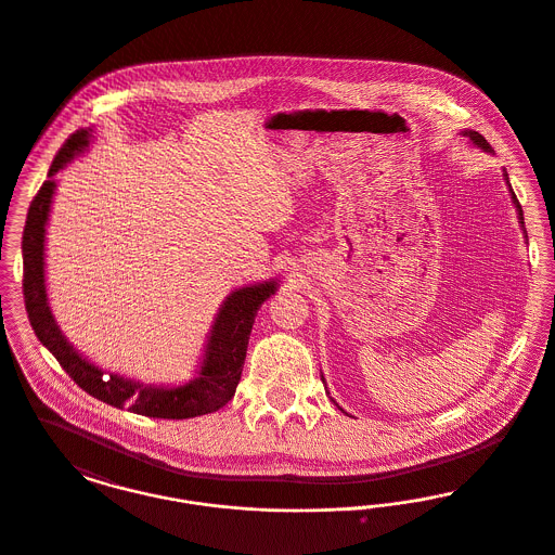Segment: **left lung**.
I'll return each mask as SVG.
<instances>
[{"label": "left lung", "instance_id": "left-lung-1", "mask_svg": "<svg viewBox=\"0 0 555 555\" xmlns=\"http://www.w3.org/2000/svg\"><path fill=\"white\" fill-rule=\"evenodd\" d=\"M464 137H468L470 139V143L478 147V150H482V152H487V154H493V150H491V145L487 143V139L480 134V132L476 131H462ZM503 181H505V185H507V191H509V197H512V204H514V208H516V214H518V222H520V227H522V233H525V238L527 237V229H525V214H522V206L518 204V199H516V195H514V191H512V185H509V177H507V172L503 170ZM322 380H324V376H322ZM335 401V399H333Z\"/></svg>", "mask_w": 555, "mask_h": 555}]
</instances>
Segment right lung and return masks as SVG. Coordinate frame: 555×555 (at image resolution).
Wrapping results in <instances>:
<instances>
[{
    "mask_svg": "<svg viewBox=\"0 0 555 555\" xmlns=\"http://www.w3.org/2000/svg\"><path fill=\"white\" fill-rule=\"evenodd\" d=\"M93 141V129L75 132L53 158L48 181L41 185L28 208L23 235L25 264V306L37 339L46 345L68 372V376L89 396L114 408H129L134 414L150 418L183 421L220 410L237 391L241 370L247 353V341L258 310L268 297L279 291V281L268 279L256 285L231 291L214 318L204 356L195 376L181 385H145L116 372L95 366L60 331L50 308L46 287V231L55 193V175L73 159L85 154Z\"/></svg>",
    "mask_w": 555,
    "mask_h": 555,
    "instance_id": "add662e5",
    "label": "right lung"
}]
</instances>
